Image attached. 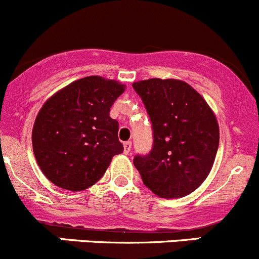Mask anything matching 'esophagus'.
I'll return each mask as SVG.
<instances>
[{
	"instance_id": "1",
	"label": "esophagus",
	"mask_w": 259,
	"mask_h": 259,
	"mask_svg": "<svg viewBox=\"0 0 259 259\" xmlns=\"http://www.w3.org/2000/svg\"><path fill=\"white\" fill-rule=\"evenodd\" d=\"M123 147H124V153H126V155H128L130 153V151H131V147H132V142H131V141H127V142H124L123 143Z\"/></svg>"
}]
</instances>
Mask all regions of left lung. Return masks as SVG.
<instances>
[{
	"label": "left lung",
	"instance_id": "8db88e82",
	"mask_svg": "<svg viewBox=\"0 0 259 259\" xmlns=\"http://www.w3.org/2000/svg\"><path fill=\"white\" fill-rule=\"evenodd\" d=\"M153 131L152 150L133 158L143 184L158 198L189 195L208 178L219 146L217 117L205 99L179 79L132 84Z\"/></svg>",
	"mask_w": 259,
	"mask_h": 259
}]
</instances>
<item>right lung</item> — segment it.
I'll return each mask as SVG.
<instances>
[{"instance_id":"obj_1","label":"right lung","mask_w":259,"mask_h":259,"mask_svg":"<svg viewBox=\"0 0 259 259\" xmlns=\"http://www.w3.org/2000/svg\"><path fill=\"white\" fill-rule=\"evenodd\" d=\"M124 88L112 79L85 76L44 103L32 128V148L54 185L85 190L104 175L113 156L123 152L118 122L109 111Z\"/></svg>"}]
</instances>
